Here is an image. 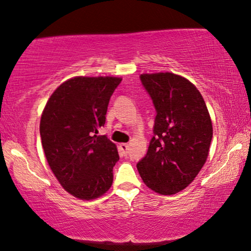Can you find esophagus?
<instances>
[{"label": "esophagus", "mask_w": 251, "mask_h": 251, "mask_svg": "<svg viewBox=\"0 0 251 251\" xmlns=\"http://www.w3.org/2000/svg\"><path fill=\"white\" fill-rule=\"evenodd\" d=\"M120 149H121L122 153L125 154V155L128 154V152H129V145H128V144H121V145H120Z\"/></svg>", "instance_id": "obj_1"}]
</instances>
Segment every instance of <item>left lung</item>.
Masks as SVG:
<instances>
[{"label":"left lung","mask_w":251,"mask_h":251,"mask_svg":"<svg viewBox=\"0 0 251 251\" xmlns=\"http://www.w3.org/2000/svg\"><path fill=\"white\" fill-rule=\"evenodd\" d=\"M156 115L153 137L137 169L146 186L163 195L188 186L203 167L212 138L207 106L194 84L173 73L142 74Z\"/></svg>","instance_id":"1"}]
</instances>
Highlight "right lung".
Instances as JSON below:
<instances>
[{
  "label": "right lung",
  "instance_id": "right-lung-1",
  "mask_svg": "<svg viewBox=\"0 0 251 251\" xmlns=\"http://www.w3.org/2000/svg\"><path fill=\"white\" fill-rule=\"evenodd\" d=\"M122 78H71L58 87L41 116L40 135L47 161L68 193L92 200L113 183L120 156L115 144L97 136L104 126L108 102Z\"/></svg>",
  "mask_w": 251,
  "mask_h": 251
}]
</instances>
